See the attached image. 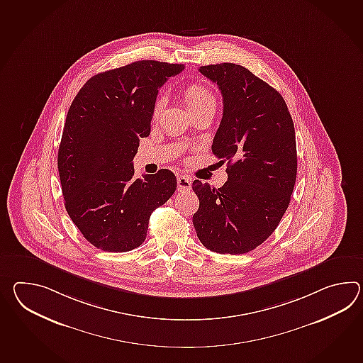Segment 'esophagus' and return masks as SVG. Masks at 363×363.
Instances as JSON below:
<instances>
[{
	"mask_svg": "<svg viewBox=\"0 0 363 363\" xmlns=\"http://www.w3.org/2000/svg\"><path fill=\"white\" fill-rule=\"evenodd\" d=\"M178 191H190L191 190V179L187 176H178L177 177Z\"/></svg>",
	"mask_w": 363,
	"mask_h": 363,
	"instance_id": "34e87169",
	"label": "esophagus"
}]
</instances>
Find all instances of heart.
Instances as JSON below:
<instances>
[{
	"label": "heart",
	"mask_w": 363,
	"mask_h": 363,
	"mask_svg": "<svg viewBox=\"0 0 363 363\" xmlns=\"http://www.w3.org/2000/svg\"><path fill=\"white\" fill-rule=\"evenodd\" d=\"M184 96H185L186 104L191 112L203 108H208V106H216V99L213 96L212 91L201 83L189 84L184 92ZM162 105H164V100L162 97H159L153 106V117H157L160 114Z\"/></svg>",
	"instance_id": "1"
}]
</instances>
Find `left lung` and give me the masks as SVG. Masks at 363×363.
<instances>
[{
    "label": "left lung",
    "mask_w": 363,
    "mask_h": 363,
    "mask_svg": "<svg viewBox=\"0 0 363 363\" xmlns=\"http://www.w3.org/2000/svg\"><path fill=\"white\" fill-rule=\"evenodd\" d=\"M218 84L224 112L212 143L228 181L218 189L193 182L199 241L218 254H245L274 233L297 178L296 131L281 95L241 65L201 66Z\"/></svg>",
    "instance_id": "obj_1"
}]
</instances>
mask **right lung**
Instances as JSON below:
<instances>
[{"instance_id": "1", "label": "right lung", "mask_w": 363, "mask_h": 363, "mask_svg": "<svg viewBox=\"0 0 363 363\" xmlns=\"http://www.w3.org/2000/svg\"><path fill=\"white\" fill-rule=\"evenodd\" d=\"M184 69L143 60L96 74L69 108L57 157L65 208L97 249H137L151 213L177 189L168 169L134 177L133 159L150 135L159 89Z\"/></svg>"}]
</instances>
